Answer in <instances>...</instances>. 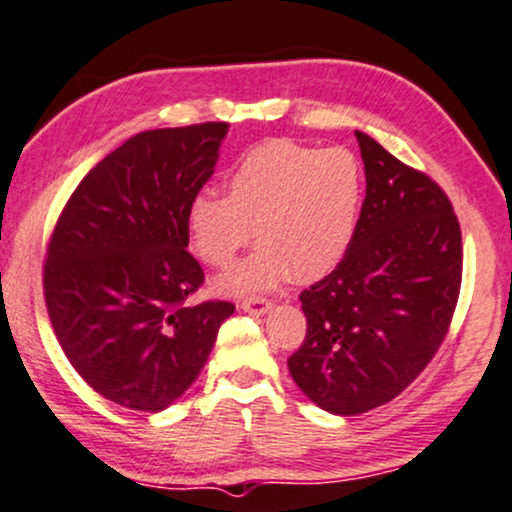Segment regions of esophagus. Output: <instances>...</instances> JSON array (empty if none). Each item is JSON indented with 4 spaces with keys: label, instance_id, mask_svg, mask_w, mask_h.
I'll return each mask as SVG.
<instances>
[{
    "label": "esophagus",
    "instance_id": "34e87169",
    "mask_svg": "<svg viewBox=\"0 0 512 512\" xmlns=\"http://www.w3.org/2000/svg\"><path fill=\"white\" fill-rule=\"evenodd\" d=\"M239 311L251 313V315H263L270 311V301L261 299V296H254V299H244L239 301Z\"/></svg>",
    "mask_w": 512,
    "mask_h": 512
}]
</instances>
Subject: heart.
I'll use <instances>...</instances> for the list:
<instances>
[{"label": "heart", "mask_w": 512, "mask_h": 512, "mask_svg": "<svg viewBox=\"0 0 512 512\" xmlns=\"http://www.w3.org/2000/svg\"><path fill=\"white\" fill-rule=\"evenodd\" d=\"M363 163L346 147L268 140L239 156L225 197L199 194L187 206L189 246L206 266L225 268L251 227L261 246L218 280L225 294H254L337 268L361 218Z\"/></svg>", "instance_id": "heart-1"}]
</instances>
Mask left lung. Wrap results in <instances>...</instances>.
I'll use <instances>...</instances> for the list:
<instances>
[{
    "label": "left lung",
    "mask_w": 512,
    "mask_h": 512,
    "mask_svg": "<svg viewBox=\"0 0 512 512\" xmlns=\"http://www.w3.org/2000/svg\"><path fill=\"white\" fill-rule=\"evenodd\" d=\"M365 201L339 266L301 292L308 330L289 375L315 406L358 415L399 396L444 342L463 275L437 182L356 130Z\"/></svg>",
    "instance_id": "left-lung-1"
}]
</instances>
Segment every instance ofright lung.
Segmentation results:
<instances>
[{
  "instance_id": "add662e5",
  "label": "right lung",
  "mask_w": 512,
  "mask_h": 512,
  "mask_svg": "<svg viewBox=\"0 0 512 512\" xmlns=\"http://www.w3.org/2000/svg\"><path fill=\"white\" fill-rule=\"evenodd\" d=\"M227 123L147 130L82 178L44 263L56 339L78 375L123 408L173 406L197 380L227 301L187 304L204 282L187 206L216 170Z\"/></svg>"
}]
</instances>
